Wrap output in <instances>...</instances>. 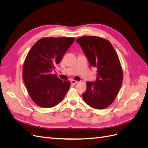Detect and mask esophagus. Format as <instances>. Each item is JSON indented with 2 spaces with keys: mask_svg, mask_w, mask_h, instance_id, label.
I'll return each instance as SVG.
<instances>
[{
  "mask_svg": "<svg viewBox=\"0 0 148 148\" xmlns=\"http://www.w3.org/2000/svg\"><path fill=\"white\" fill-rule=\"evenodd\" d=\"M71 84H77V83H78V82L77 81H76V80H74V79H72V80H71Z\"/></svg>",
  "mask_w": 148,
  "mask_h": 148,
  "instance_id": "34e87169",
  "label": "esophagus"
}]
</instances>
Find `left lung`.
<instances>
[{"label": "left lung", "mask_w": 148, "mask_h": 148, "mask_svg": "<svg viewBox=\"0 0 148 148\" xmlns=\"http://www.w3.org/2000/svg\"><path fill=\"white\" fill-rule=\"evenodd\" d=\"M76 41L97 72L95 82H86V91L82 94L83 100L94 109H105L114 102L122 84L119 57L111 43L104 38L83 36Z\"/></svg>", "instance_id": "obj_1"}]
</instances>
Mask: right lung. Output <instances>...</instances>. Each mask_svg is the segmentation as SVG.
<instances>
[{"label": "right lung", "mask_w": 148, "mask_h": 148, "mask_svg": "<svg viewBox=\"0 0 148 148\" xmlns=\"http://www.w3.org/2000/svg\"><path fill=\"white\" fill-rule=\"evenodd\" d=\"M74 38H44L31 47L24 62L23 78L28 92L38 106L50 108L63 100L70 86L52 74Z\"/></svg>", "instance_id": "1"}]
</instances>
